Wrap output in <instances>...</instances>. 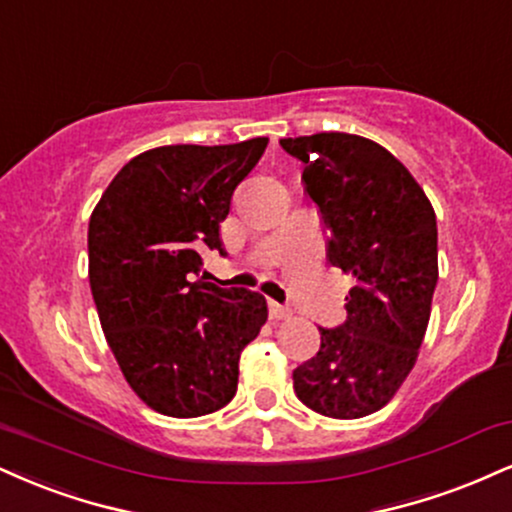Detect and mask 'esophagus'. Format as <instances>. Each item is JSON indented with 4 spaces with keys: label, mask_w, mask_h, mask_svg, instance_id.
<instances>
[{
    "label": "esophagus",
    "mask_w": 512,
    "mask_h": 512,
    "mask_svg": "<svg viewBox=\"0 0 512 512\" xmlns=\"http://www.w3.org/2000/svg\"><path fill=\"white\" fill-rule=\"evenodd\" d=\"M288 315H291V310H288L286 305H279V303H274V300H269V317H272V319H286Z\"/></svg>",
    "instance_id": "34e87169"
}]
</instances>
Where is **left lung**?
I'll list each match as a JSON object with an SVG mask.
<instances>
[{
  "label": "left lung",
  "mask_w": 512,
  "mask_h": 512,
  "mask_svg": "<svg viewBox=\"0 0 512 512\" xmlns=\"http://www.w3.org/2000/svg\"><path fill=\"white\" fill-rule=\"evenodd\" d=\"M329 231L326 257L353 274L346 322L293 369L307 408L357 420L384 408L415 367L439 281L436 214L389 150L350 133L283 138Z\"/></svg>",
  "instance_id": "1"
}]
</instances>
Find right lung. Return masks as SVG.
Masks as SVG:
<instances>
[{"instance_id": "1", "label": "right lung", "mask_w": 512, "mask_h": 512, "mask_svg": "<svg viewBox=\"0 0 512 512\" xmlns=\"http://www.w3.org/2000/svg\"><path fill=\"white\" fill-rule=\"evenodd\" d=\"M267 138L164 145L133 157L97 202L88 229L90 288L109 348L131 389L169 417H200L236 396L243 348L267 300L200 279L219 250L233 190Z\"/></svg>"}]
</instances>
